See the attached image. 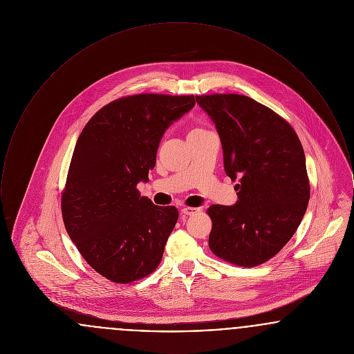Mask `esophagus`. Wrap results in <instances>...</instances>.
Segmentation results:
<instances>
[{
	"mask_svg": "<svg viewBox=\"0 0 354 354\" xmlns=\"http://www.w3.org/2000/svg\"><path fill=\"white\" fill-rule=\"evenodd\" d=\"M196 212H199V208H195V207H183L182 208V214L187 215V216H192Z\"/></svg>",
	"mask_w": 354,
	"mask_h": 354,
	"instance_id": "1",
	"label": "esophagus"
}]
</instances>
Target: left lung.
Returning <instances> with one entry per match:
<instances>
[{"label":"left lung","instance_id":"8db88e82","mask_svg":"<svg viewBox=\"0 0 354 354\" xmlns=\"http://www.w3.org/2000/svg\"><path fill=\"white\" fill-rule=\"evenodd\" d=\"M220 136L235 205L214 204L209 250L240 267H256L280 252L306 211L310 187L301 142L286 119L239 94L196 97Z\"/></svg>","mask_w":354,"mask_h":354}]
</instances>
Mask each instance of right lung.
I'll return each mask as SVG.
<instances>
[{
	"label": "right lung",
	"mask_w": 354,
	"mask_h": 354,
	"mask_svg": "<svg viewBox=\"0 0 354 354\" xmlns=\"http://www.w3.org/2000/svg\"><path fill=\"white\" fill-rule=\"evenodd\" d=\"M195 106L194 95L136 94L110 102L80 135L62 192V218L86 263L129 284L158 268L179 212L136 189L149 182L172 122Z\"/></svg>",
	"instance_id": "1"
}]
</instances>
